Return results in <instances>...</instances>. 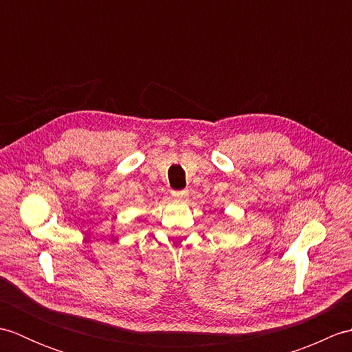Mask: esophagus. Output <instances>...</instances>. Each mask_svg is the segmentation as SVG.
<instances>
[{
	"mask_svg": "<svg viewBox=\"0 0 352 352\" xmlns=\"http://www.w3.org/2000/svg\"><path fill=\"white\" fill-rule=\"evenodd\" d=\"M172 197L175 199H186L189 197V192L188 190H174L172 192Z\"/></svg>",
	"mask_w": 352,
	"mask_h": 352,
	"instance_id": "obj_1",
	"label": "esophagus"
}]
</instances>
